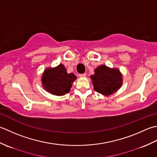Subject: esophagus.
<instances>
[{
  "instance_id": "esophagus-1",
  "label": "esophagus",
  "mask_w": 157,
  "mask_h": 157,
  "mask_svg": "<svg viewBox=\"0 0 157 157\" xmlns=\"http://www.w3.org/2000/svg\"><path fill=\"white\" fill-rule=\"evenodd\" d=\"M85 76H86V73H83V74H81V75H79V77L83 78V77H85Z\"/></svg>"
}]
</instances>
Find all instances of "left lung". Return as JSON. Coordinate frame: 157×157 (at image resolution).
Segmentation results:
<instances>
[{
    "label": "left lung",
    "mask_w": 157,
    "mask_h": 157,
    "mask_svg": "<svg viewBox=\"0 0 157 157\" xmlns=\"http://www.w3.org/2000/svg\"><path fill=\"white\" fill-rule=\"evenodd\" d=\"M94 72L90 76L94 90L105 96L117 92L123 85V75L118 68L100 65Z\"/></svg>",
    "instance_id": "left-lung-1"
}]
</instances>
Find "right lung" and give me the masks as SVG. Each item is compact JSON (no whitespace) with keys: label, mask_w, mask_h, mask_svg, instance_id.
Instances as JSON below:
<instances>
[{"label":"right lung","mask_w":157,"mask_h":157,"mask_svg":"<svg viewBox=\"0 0 157 157\" xmlns=\"http://www.w3.org/2000/svg\"><path fill=\"white\" fill-rule=\"evenodd\" d=\"M76 79L73 73L68 74L62 63L54 68H47L44 70L41 82L44 90L53 95L62 96L70 91Z\"/></svg>","instance_id":"right-lung-1"}]
</instances>
